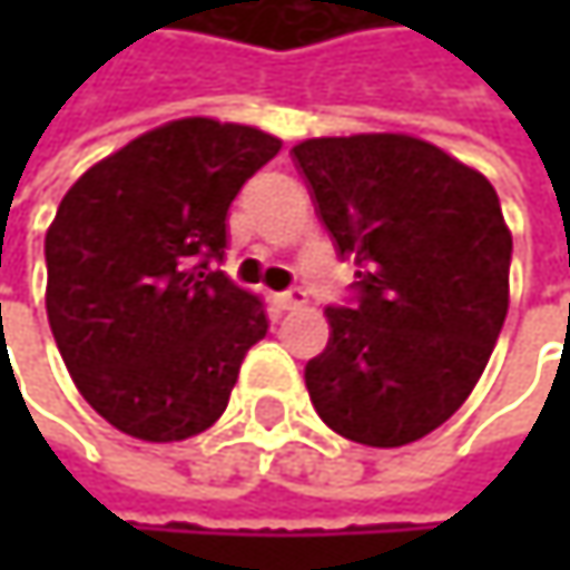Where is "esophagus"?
<instances>
[{
    "label": "esophagus",
    "instance_id": "obj_1",
    "mask_svg": "<svg viewBox=\"0 0 570 570\" xmlns=\"http://www.w3.org/2000/svg\"><path fill=\"white\" fill-rule=\"evenodd\" d=\"M303 303H306V289L303 286H293V289H286V293L277 296V306L281 309H299Z\"/></svg>",
    "mask_w": 570,
    "mask_h": 570
}]
</instances>
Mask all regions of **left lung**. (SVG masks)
<instances>
[{"label":"left lung","mask_w":570,"mask_h":570,"mask_svg":"<svg viewBox=\"0 0 570 570\" xmlns=\"http://www.w3.org/2000/svg\"><path fill=\"white\" fill-rule=\"evenodd\" d=\"M293 161L340 257L360 267L306 363L313 409L360 445H409L469 399L502 333L512 234L499 194L409 135L309 138Z\"/></svg>","instance_id":"obj_1"}]
</instances>
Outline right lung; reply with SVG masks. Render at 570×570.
<instances>
[{
  "instance_id": "add662e5",
  "label": "right lung",
  "mask_w": 570,
  "mask_h": 570,
  "mask_svg": "<svg viewBox=\"0 0 570 570\" xmlns=\"http://www.w3.org/2000/svg\"><path fill=\"white\" fill-rule=\"evenodd\" d=\"M281 138L168 121L81 174L46 234V309L88 405L145 442H180L227 409L267 336L264 303L217 264L227 210Z\"/></svg>"
}]
</instances>
